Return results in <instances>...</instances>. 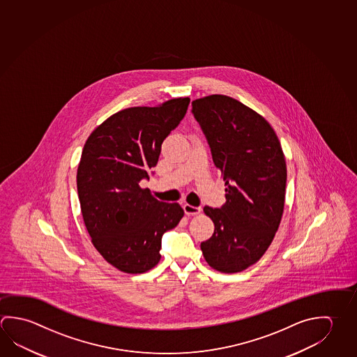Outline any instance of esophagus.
<instances>
[{
	"label": "esophagus",
	"mask_w": 357,
	"mask_h": 357,
	"mask_svg": "<svg viewBox=\"0 0 357 357\" xmlns=\"http://www.w3.org/2000/svg\"><path fill=\"white\" fill-rule=\"evenodd\" d=\"M183 209H184V212H185L187 215H197V214H199L202 212L199 206H190V204H184Z\"/></svg>",
	"instance_id": "34e87169"
}]
</instances>
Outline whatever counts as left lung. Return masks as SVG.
I'll use <instances>...</instances> for the list:
<instances>
[{
    "mask_svg": "<svg viewBox=\"0 0 357 357\" xmlns=\"http://www.w3.org/2000/svg\"><path fill=\"white\" fill-rule=\"evenodd\" d=\"M225 181V206H204L214 233L200 250L206 263L237 273L258 262L281 223L287 181L286 159L273 128L259 114L225 95L192 101Z\"/></svg>",
    "mask_w": 357,
    "mask_h": 357,
    "instance_id": "8db88e82",
    "label": "left lung"
}]
</instances>
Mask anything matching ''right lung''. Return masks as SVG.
I'll return each instance as SVG.
<instances>
[{
    "instance_id": "1",
    "label": "right lung",
    "mask_w": 357,
    "mask_h": 357,
    "mask_svg": "<svg viewBox=\"0 0 357 357\" xmlns=\"http://www.w3.org/2000/svg\"><path fill=\"white\" fill-rule=\"evenodd\" d=\"M189 98L158 107H128L90 134L77 167L82 218L95 248L126 273H144L160 261L162 237L184 215L178 203L155 199L139 185L149 179L164 139L187 113Z\"/></svg>"
}]
</instances>
